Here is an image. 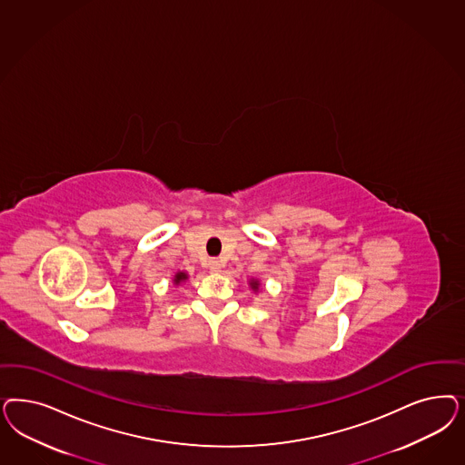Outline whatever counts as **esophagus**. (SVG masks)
Instances as JSON below:
<instances>
[{"label":"esophagus","mask_w":465,"mask_h":465,"mask_svg":"<svg viewBox=\"0 0 465 465\" xmlns=\"http://www.w3.org/2000/svg\"><path fill=\"white\" fill-rule=\"evenodd\" d=\"M209 269L212 270V272H221V269H223V262L221 260H210L209 262Z\"/></svg>","instance_id":"esophagus-1"}]
</instances>
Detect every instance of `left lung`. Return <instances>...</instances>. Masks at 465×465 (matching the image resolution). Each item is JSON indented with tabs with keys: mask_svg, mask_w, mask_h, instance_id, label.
I'll return each instance as SVG.
<instances>
[{
	"mask_svg": "<svg viewBox=\"0 0 465 465\" xmlns=\"http://www.w3.org/2000/svg\"><path fill=\"white\" fill-rule=\"evenodd\" d=\"M248 285H250V289H252L253 292H258V291H260V281H258V279H250V281H248Z\"/></svg>",
	"mask_w": 465,
	"mask_h": 465,
	"instance_id": "obj_1",
	"label": "left lung"
}]
</instances>
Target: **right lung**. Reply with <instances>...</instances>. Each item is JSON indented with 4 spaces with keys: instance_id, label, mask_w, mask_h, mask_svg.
<instances>
[{
    "instance_id": "right-lung-1",
    "label": "right lung",
    "mask_w": 465,
    "mask_h": 465,
    "mask_svg": "<svg viewBox=\"0 0 465 465\" xmlns=\"http://www.w3.org/2000/svg\"><path fill=\"white\" fill-rule=\"evenodd\" d=\"M186 281H188V273H186V272H176V273H174V275H173V284L176 285V287H178V285L181 284V282H186Z\"/></svg>"
}]
</instances>
